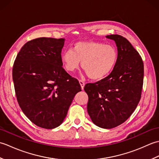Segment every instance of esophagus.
<instances>
[{
  "instance_id": "obj_1",
  "label": "esophagus",
  "mask_w": 159,
  "mask_h": 159,
  "mask_svg": "<svg viewBox=\"0 0 159 159\" xmlns=\"http://www.w3.org/2000/svg\"><path fill=\"white\" fill-rule=\"evenodd\" d=\"M79 83H80V87H81V89L83 90V89H84V87H85V83H84L83 80H79Z\"/></svg>"
}]
</instances>
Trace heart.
I'll use <instances>...</instances> for the list:
<instances>
[{
    "instance_id": "b5f03b06",
    "label": "heart",
    "mask_w": 159,
    "mask_h": 159,
    "mask_svg": "<svg viewBox=\"0 0 159 159\" xmlns=\"http://www.w3.org/2000/svg\"><path fill=\"white\" fill-rule=\"evenodd\" d=\"M118 59V51L112 44L96 41L79 42L73 50L68 49L61 55L64 68L74 72L81 62L82 68L92 80H101L112 72Z\"/></svg>"
}]
</instances>
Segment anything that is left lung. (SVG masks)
<instances>
[{"label": "left lung", "instance_id": "obj_1", "mask_svg": "<svg viewBox=\"0 0 159 159\" xmlns=\"http://www.w3.org/2000/svg\"><path fill=\"white\" fill-rule=\"evenodd\" d=\"M116 43L117 62L109 76L84 89L88 95L87 112L94 124L110 129L124 123L141 99L143 63L139 52L124 37L106 36Z\"/></svg>", "mask_w": 159, "mask_h": 159}]
</instances>
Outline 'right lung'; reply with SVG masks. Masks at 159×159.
Returning a JSON list of instances; mask_svg holds the SVG:
<instances>
[{
  "instance_id": "add662e5",
  "label": "right lung",
  "mask_w": 159,
  "mask_h": 159,
  "mask_svg": "<svg viewBox=\"0 0 159 159\" xmlns=\"http://www.w3.org/2000/svg\"><path fill=\"white\" fill-rule=\"evenodd\" d=\"M65 39L39 38L26 42L13 66L16 95L23 113L33 124L52 129L62 124L76 94L78 80L63 68Z\"/></svg>"
}]
</instances>
